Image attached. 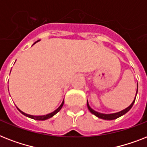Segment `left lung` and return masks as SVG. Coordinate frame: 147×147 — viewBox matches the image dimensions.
Returning <instances> with one entry per match:
<instances>
[{
  "label": "left lung",
  "instance_id": "left-lung-1",
  "mask_svg": "<svg viewBox=\"0 0 147 147\" xmlns=\"http://www.w3.org/2000/svg\"><path fill=\"white\" fill-rule=\"evenodd\" d=\"M137 90H138V85H137ZM136 96H137V94H136ZM135 98H136V97H135ZM134 102H135V99L133 101V102L131 103V105H130V106L127 107V109H124V110H122V111H119V112H117V113H113V114L98 113V112H97V111H94L93 109H92L91 108H90V105H89V104H88V102H87V107H88V109H89V110H90V112H91L92 114H93V115H95L96 117H98V118H102V119H104V120H114V119H116V118H119V117L122 116L123 115H124V114H126L127 112V111H128L129 110L131 109V108H132V106H133Z\"/></svg>",
  "mask_w": 147,
  "mask_h": 147
}]
</instances>
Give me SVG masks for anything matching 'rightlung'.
I'll return each mask as SVG.
<instances>
[{"instance_id":"right-lung-1","label":"right lung","mask_w":147,"mask_h":147,"mask_svg":"<svg viewBox=\"0 0 147 147\" xmlns=\"http://www.w3.org/2000/svg\"><path fill=\"white\" fill-rule=\"evenodd\" d=\"M38 41H39V40H38ZM38 41H37V42H38ZM35 43H36V42H35ZM35 43H34V44H35ZM64 100L63 101V102H62L61 105H60L59 108H58V109H56V110H55V111H53V112H51V113L48 114V115H41V116L30 115H28V114L24 113V112H23V111H20V109H18L19 111H20L21 113L23 114V115H25V116H27V117H29V118H32V119H35V120L44 121V120H47V119H49V118H51V117H53V116L55 115H56V114H57V112H58V111H59L61 109L62 106H63V105H64Z\"/></svg>"}]
</instances>
